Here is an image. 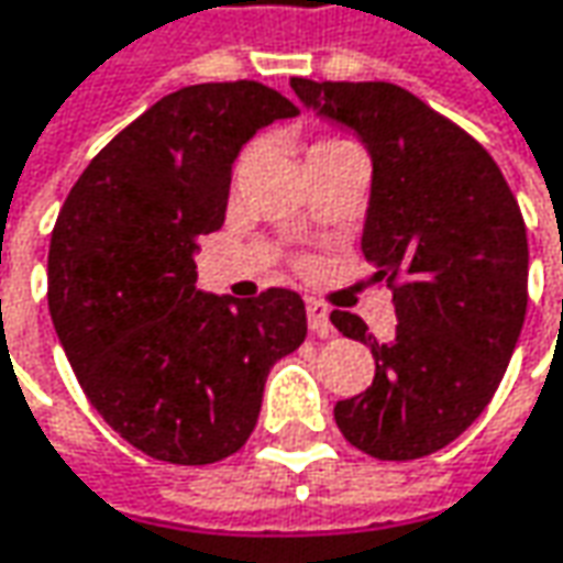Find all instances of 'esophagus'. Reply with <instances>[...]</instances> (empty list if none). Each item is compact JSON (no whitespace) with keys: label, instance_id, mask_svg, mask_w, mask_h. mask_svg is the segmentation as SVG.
I'll return each mask as SVG.
<instances>
[{"label":"esophagus","instance_id":"1","mask_svg":"<svg viewBox=\"0 0 563 563\" xmlns=\"http://www.w3.org/2000/svg\"><path fill=\"white\" fill-rule=\"evenodd\" d=\"M307 322H310V329H313L319 338L332 335V322H329V310H325V303H319V300H307Z\"/></svg>","mask_w":563,"mask_h":563}]
</instances>
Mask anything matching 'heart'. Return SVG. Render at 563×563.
<instances>
[{
	"label": "heart",
	"mask_w": 563,
	"mask_h": 563,
	"mask_svg": "<svg viewBox=\"0 0 563 563\" xmlns=\"http://www.w3.org/2000/svg\"><path fill=\"white\" fill-rule=\"evenodd\" d=\"M325 143H335V141H325Z\"/></svg>",
	"instance_id": "b5f03b06"
}]
</instances>
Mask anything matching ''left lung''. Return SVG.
<instances>
[{"mask_svg":"<svg viewBox=\"0 0 563 563\" xmlns=\"http://www.w3.org/2000/svg\"><path fill=\"white\" fill-rule=\"evenodd\" d=\"M291 87L373 159L360 247L398 313L385 344L360 316L332 313L376 357L373 385L335 404L338 429L369 457L417 461L454 442L508 369L530 275L520 206L486 150L398 84L291 77Z\"/></svg>","mask_w":563,"mask_h":563,"instance_id":"left-lung-1","label":"left lung"}]
</instances>
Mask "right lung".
Instances as JSON below:
<instances>
[{
    "instance_id": "add662e5",
    "label": "right lung",
    "mask_w": 563,
    "mask_h": 563,
    "mask_svg": "<svg viewBox=\"0 0 563 563\" xmlns=\"http://www.w3.org/2000/svg\"><path fill=\"white\" fill-rule=\"evenodd\" d=\"M297 112L256 80L181 87L99 150L55 219V335L99 417L156 461L241 451L269 369L307 338L300 294H203L194 263L225 222L241 146Z\"/></svg>"
}]
</instances>
